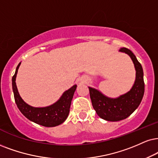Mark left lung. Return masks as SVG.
Instances as JSON below:
<instances>
[{
  "label": "left lung",
  "instance_id": "8db88e82",
  "mask_svg": "<svg viewBox=\"0 0 158 158\" xmlns=\"http://www.w3.org/2000/svg\"><path fill=\"white\" fill-rule=\"evenodd\" d=\"M119 52L127 54L132 60L135 69V79L132 88L120 96L112 98L98 89L88 87L93 106L97 114L105 120L117 122L126 119L139 107L144 93L143 72L141 63L134 54L127 48Z\"/></svg>",
  "mask_w": 158,
  "mask_h": 158
}]
</instances>
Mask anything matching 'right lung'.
Here are the masks:
<instances>
[{"mask_svg": "<svg viewBox=\"0 0 158 158\" xmlns=\"http://www.w3.org/2000/svg\"><path fill=\"white\" fill-rule=\"evenodd\" d=\"M21 63L18 64L12 77V89L16 104L26 118L44 127H55L60 125L67 119L70 111L71 101L77 89V85L65 91L57 101L45 107H33L23 101L16 85V77Z\"/></svg>", "mask_w": 158, "mask_h": 158, "instance_id": "add662e5", "label": "right lung"}]
</instances>
